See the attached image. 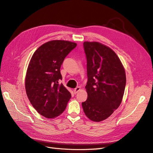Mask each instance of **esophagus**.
I'll return each instance as SVG.
<instances>
[{
    "instance_id": "34e87169",
    "label": "esophagus",
    "mask_w": 153,
    "mask_h": 153,
    "mask_svg": "<svg viewBox=\"0 0 153 153\" xmlns=\"http://www.w3.org/2000/svg\"><path fill=\"white\" fill-rule=\"evenodd\" d=\"M79 91H80V87H76L75 89L73 90V92H74V93L75 94H76L77 92Z\"/></svg>"
}]
</instances>
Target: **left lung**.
Here are the masks:
<instances>
[{"mask_svg":"<svg viewBox=\"0 0 153 153\" xmlns=\"http://www.w3.org/2000/svg\"><path fill=\"white\" fill-rule=\"evenodd\" d=\"M87 59V99L82 103L86 116L100 122L121 105L126 78L124 68L114 51L98 42L84 43Z\"/></svg>","mask_w":153,"mask_h":153,"instance_id":"left-lung-1","label":"left lung"}]
</instances>
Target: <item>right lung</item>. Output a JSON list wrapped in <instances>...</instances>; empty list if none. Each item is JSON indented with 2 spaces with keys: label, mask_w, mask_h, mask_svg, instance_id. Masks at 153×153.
Wrapping results in <instances>:
<instances>
[{
  "label": "right lung",
  "mask_w": 153,
  "mask_h": 153,
  "mask_svg": "<svg viewBox=\"0 0 153 153\" xmlns=\"http://www.w3.org/2000/svg\"><path fill=\"white\" fill-rule=\"evenodd\" d=\"M76 43L64 40L45 43L36 50L25 77V90L33 107L46 118H54L65 110L71 94L62 84L61 66Z\"/></svg>",
  "instance_id": "1"
}]
</instances>
